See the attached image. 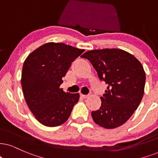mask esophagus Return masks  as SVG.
Returning <instances> with one entry per match:
<instances>
[{
  "label": "esophagus",
  "instance_id": "1",
  "mask_svg": "<svg viewBox=\"0 0 158 158\" xmlns=\"http://www.w3.org/2000/svg\"><path fill=\"white\" fill-rule=\"evenodd\" d=\"M81 97H82L83 98H88V95H83V94H81Z\"/></svg>",
  "mask_w": 158,
  "mask_h": 158
}]
</instances>
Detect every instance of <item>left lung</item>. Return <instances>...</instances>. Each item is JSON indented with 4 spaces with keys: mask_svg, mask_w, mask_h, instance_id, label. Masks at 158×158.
<instances>
[{
    "mask_svg": "<svg viewBox=\"0 0 158 158\" xmlns=\"http://www.w3.org/2000/svg\"><path fill=\"white\" fill-rule=\"evenodd\" d=\"M90 62L107 89L101 97V106L92 111L94 122L112 129L128 120L140 104L143 95L146 75L134 56L119 49L88 51L81 55Z\"/></svg>",
    "mask_w": 158,
    "mask_h": 158,
    "instance_id": "8db88e82",
    "label": "left lung"
}]
</instances>
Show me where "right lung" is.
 Segmentation results:
<instances>
[{
	"instance_id": "add662e5",
	"label": "right lung",
	"mask_w": 158,
	"mask_h": 158,
	"mask_svg": "<svg viewBox=\"0 0 158 158\" xmlns=\"http://www.w3.org/2000/svg\"><path fill=\"white\" fill-rule=\"evenodd\" d=\"M84 52L63 43H47L24 62V97L33 114L45 126H58L66 122L79 101V93H65L60 86L71 63Z\"/></svg>"
}]
</instances>
